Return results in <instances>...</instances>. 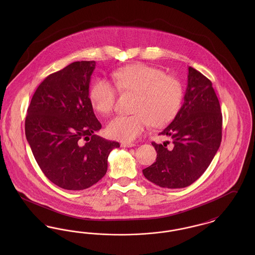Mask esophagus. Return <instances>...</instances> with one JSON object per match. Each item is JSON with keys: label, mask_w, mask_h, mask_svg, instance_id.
<instances>
[{"label": "esophagus", "mask_w": 255, "mask_h": 255, "mask_svg": "<svg viewBox=\"0 0 255 255\" xmlns=\"http://www.w3.org/2000/svg\"><path fill=\"white\" fill-rule=\"evenodd\" d=\"M122 147H127V148H130V147H133L135 145L133 142H122Z\"/></svg>", "instance_id": "obj_1"}]
</instances>
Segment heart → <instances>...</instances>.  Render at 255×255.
<instances>
[{"label": "heart", "instance_id": "obj_1", "mask_svg": "<svg viewBox=\"0 0 255 255\" xmlns=\"http://www.w3.org/2000/svg\"><path fill=\"white\" fill-rule=\"evenodd\" d=\"M119 90L137 94L131 116H118L107 125L110 137L124 142L133 141L153 124L162 127L177 115L182 105L183 89L179 79L145 64L124 67L113 73ZM118 89L109 80L99 78L90 90V100L100 114L113 112Z\"/></svg>", "mask_w": 255, "mask_h": 255}]
</instances>
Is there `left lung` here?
I'll return each mask as SVG.
<instances>
[{"mask_svg": "<svg viewBox=\"0 0 255 255\" xmlns=\"http://www.w3.org/2000/svg\"><path fill=\"white\" fill-rule=\"evenodd\" d=\"M184 102L175 119L158 134L172 139L158 144L156 162L142 170L146 179L164 188H182L209 166L222 141L223 117L211 81L188 67Z\"/></svg>", "mask_w": 255, "mask_h": 255, "instance_id": "8db88e82", "label": "left lung"}]
</instances>
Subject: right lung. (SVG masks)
<instances>
[{"label":"right lung","instance_id":"1","mask_svg":"<svg viewBox=\"0 0 255 255\" xmlns=\"http://www.w3.org/2000/svg\"><path fill=\"white\" fill-rule=\"evenodd\" d=\"M95 68V61H77L49 74L38 86L25 117V136L39 167L68 190H83L101 180L110 152L120 147L95 134L101 129L89 97Z\"/></svg>","mask_w":255,"mask_h":255}]
</instances>
